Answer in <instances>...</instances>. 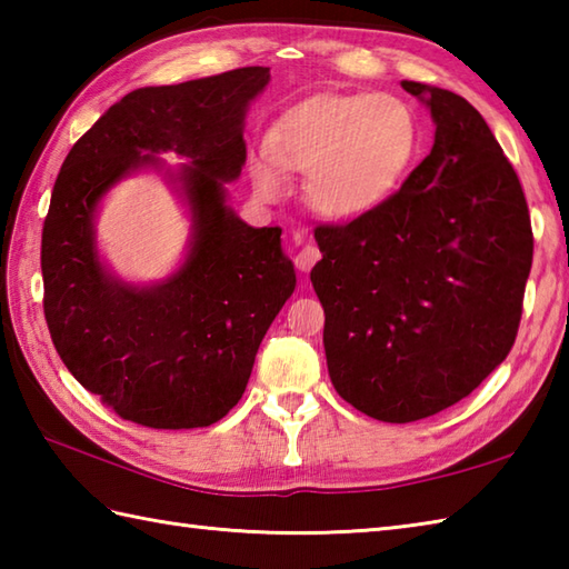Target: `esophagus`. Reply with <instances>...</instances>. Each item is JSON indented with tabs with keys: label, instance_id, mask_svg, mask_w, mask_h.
<instances>
[{
	"label": "esophagus",
	"instance_id": "esophagus-1",
	"mask_svg": "<svg viewBox=\"0 0 569 569\" xmlns=\"http://www.w3.org/2000/svg\"><path fill=\"white\" fill-rule=\"evenodd\" d=\"M318 261H320V249L312 244H306L296 253V266H298V271H303V273H308Z\"/></svg>",
	"mask_w": 569,
	"mask_h": 569
}]
</instances>
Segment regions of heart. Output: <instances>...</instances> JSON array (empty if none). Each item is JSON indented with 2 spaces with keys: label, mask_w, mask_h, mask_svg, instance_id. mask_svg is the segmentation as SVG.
<instances>
[{
  "label": "heart",
  "mask_w": 569,
  "mask_h": 569,
  "mask_svg": "<svg viewBox=\"0 0 569 569\" xmlns=\"http://www.w3.org/2000/svg\"><path fill=\"white\" fill-rule=\"evenodd\" d=\"M420 147L413 110L393 94H318L288 110L261 141L253 183L281 196L286 171L306 173V200L330 220L377 210Z\"/></svg>",
  "instance_id": "1"
}]
</instances>
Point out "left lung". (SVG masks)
I'll return each mask as SVG.
<instances>
[{"label": "left lung", "instance_id": "left-lung-1", "mask_svg": "<svg viewBox=\"0 0 569 569\" xmlns=\"http://www.w3.org/2000/svg\"><path fill=\"white\" fill-rule=\"evenodd\" d=\"M435 143L401 190L347 224H320L310 281L325 308L335 391L383 422L469 396L516 342L533 232L513 166L459 94L403 80Z\"/></svg>", "mask_w": 569, "mask_h": 569}]
</instances>
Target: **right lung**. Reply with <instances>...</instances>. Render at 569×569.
<instances>
[{
	"label": "right lung",
	"mask_w": 569,
	"mask_h": 569,
	"mask_svg": "<svg viewBox=\"0 0 569 569\" xmlns=\"http://www.w3.org/2000/svg\"><path fill=\"white\" fill-rule=\"evenodd\" d=\"M269 80V68L251 66L129 92L56 178L41 237L46 322L68 371L119 418L159 430L224 418L293 293L281 229L239 220L224 188L247 161L244 117ZM166 150L189 163L166 167ZM143 167L161 170L191 214L184 263L151 287L107 270L93 229L106 192Z\"/></svg>",
	"instance_id": "obj_1"
}]
</instances>
